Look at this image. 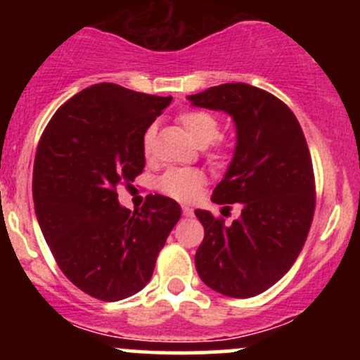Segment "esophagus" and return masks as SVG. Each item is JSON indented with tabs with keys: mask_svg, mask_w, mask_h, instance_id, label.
Returning <instances> with one entry per match:
<instances>
[{
	"mask_svg": "<svg viewBox=\"0 0 360 360\" xmlns=\"http://www.w3.org/2000/svg\"><path fill=\"white\" fill-rule=\"evenodd\" d=\"M183 216L191 217V216H193V209H191V207H188V205H183Z\"/></svg>",
	"mask_w": 360,
	"mask_h": 360,
	"instance_id": "esophagus-1",
	"label": "esophagus"
}]
</instances>
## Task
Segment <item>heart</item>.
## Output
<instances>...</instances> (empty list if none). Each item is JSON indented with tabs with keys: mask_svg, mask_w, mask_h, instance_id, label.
Returning <instances> with one entry per match:
<instances>
[{
	"mask_svg": "<svg viewBox=\"0 0 360 360\" xmlns=\"http://www.w3.org/2000/svg\"><path fill=\"white\" fill-rule=\"evenodd\" d=\"M179 123L197 146H207L219 136V122L216 116L200 110H188L179 115ZM155 129H148L143 136V153L150 158L153 153ZM205 183V176L198 169H170L158 179V190L179 202H190L198 195Z\"/></svg>",
	"mask_w": 360,
	"mask_h": 360,
	"instance_id": "1",
	"label": "heart"
}]
</instances>
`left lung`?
I'll list each match as a JSON object with an SVG mask.
<instances>
[{"mask_svg":"<svg viewBox=\"0 0 360 360\" xmlns=\"http://www.w3.org/2000/svg\"><path fill=\"white\" fill-rule=\"evenodd\" d=\"M186 99L233 120V158L212 202L242 207L230 224L209 210H195L205 231L195 266L214 291L252 297L288 274L307 240L315 210L307 139L281 99L248 83L210 86Z\"/></svg>","mask_w":360,"mask_h":360,"instance_id":"1","label":"left lung"}]
</instances>
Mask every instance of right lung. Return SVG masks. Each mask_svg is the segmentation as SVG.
<instances>
[{
	"label": "right lung",
	"instance_id": "obj_1",
	"mask_svg": "<svg viewBox=\"0 0 360 360\" xmlns=\"http://www.w3.org/2000/svg\"><path fill=\"white\" fill-rule=\"evenodd\" d=\"M170 101L97 83L64 103L39 139L32 170L39 228L63 274L97 300L139 292L181 217L179 203L163 195L132 212L116 193L143 172V136Z\"/></svg>",
	"mask_w": 360,
	"mask_h": 360
}]
</instances>
